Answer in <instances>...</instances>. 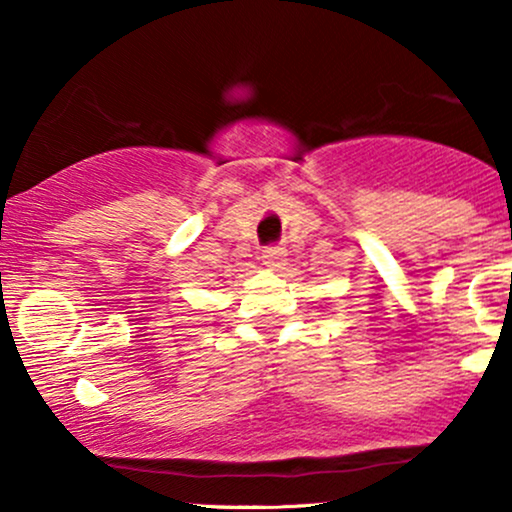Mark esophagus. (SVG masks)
<instances>
[{
	"label": "esophagus",
	"instance_id": "34e87169",
	"mask_svg": "<svg viewBox=\"0 0 512 512\" xmlns=\"http://www.w3.org/2000/svg\"><path fill=\"white\" fill-rule=\"evenodd\" d=\"M262 262L267 264L269 269L284 267V262H286V250H284V248H267V250L262 252Z\"/></svg>",
	"mask_w": 512,
	"mask_h": 512
}]
</instances>
